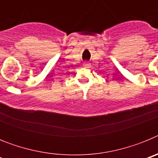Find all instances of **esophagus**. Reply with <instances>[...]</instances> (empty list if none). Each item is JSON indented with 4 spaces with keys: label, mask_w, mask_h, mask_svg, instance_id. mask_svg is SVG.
<instances>
[{
    "label": "esophagus",
    "mask_w": 158,
    "mask_h": 158,
    "mask_svg": "<svg viewBox=\"0 0 158 158\" xmlns=\"http://www.w3.org/2000/svg\"><path fill=\"white\" fill-rule=\"evenodd\" d=\"M83 65L85 67V68H89V67H90V65H91V64L89 63V62H84Z\"/></svg>",
    "instance_id": "34e87169"
}]
</instances>
